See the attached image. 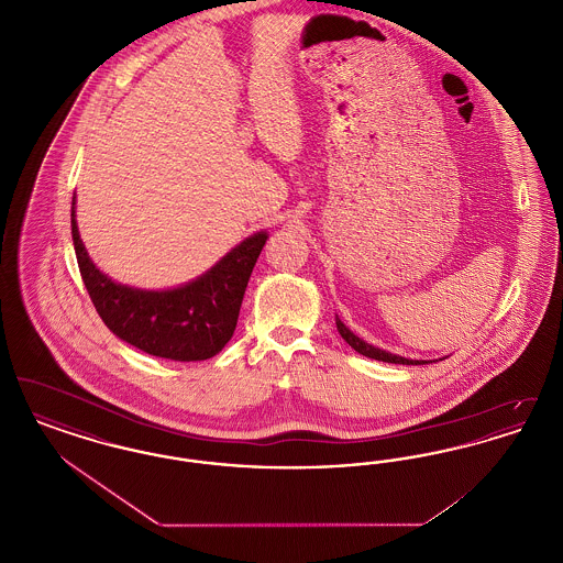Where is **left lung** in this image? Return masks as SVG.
<instances>
[{"mask_svg": "<svg viewBox=\"0 0 563 563\" xmlns=\"http://www.w3.org/2000/svg\"><path fill=\"white\" fill-rule=\"evenodd\" d=\"M335 324H338L340 335L349 342V346L356 350L358 354L367 356V358L384 361V363H395V365H422V363H424V361H409V358H402V356L390 354V352H386V350L374 349L372 344H367V342H363L361 338H356V335L350 331L349 327H346L344 322L340 321V319H335Z\"/></svg>", "mask_w": 563, "mask_h": 563, "instance_id": "1", "label": "left lung"}]
</instances>
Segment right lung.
Listing matches in <instances>:
<instances>
[{
  "label": "right lung",
  "mask_w": 563,
  "mask_h": 563,
  "mask_svg": "<svg viewBox=\"0 0 563 563\" xmlns=\"http://www.w3.org/2000/svg\"><path fill=\"white\" fill-rule=\"evenodd\" d=\"M81 280L99 317L120 340L152 356L207 361L232 340L251 272L268 241L260 232L228 253L211 272L173 291L115 285L90 262L71 213Z\"/></svg>",
  "instance_id": "right-lung-1"
}]
</instances>
